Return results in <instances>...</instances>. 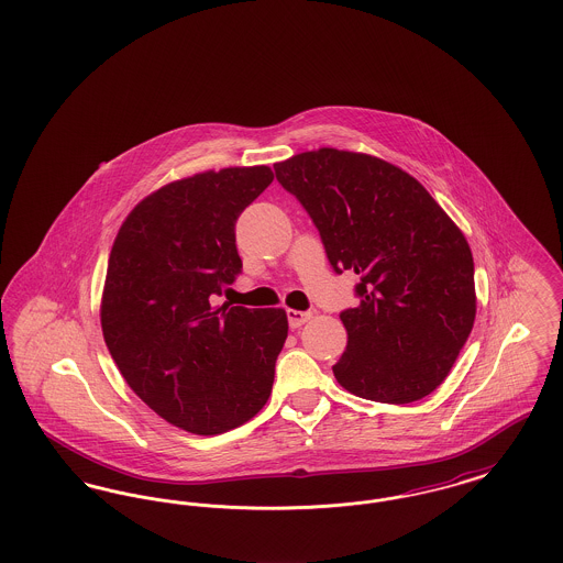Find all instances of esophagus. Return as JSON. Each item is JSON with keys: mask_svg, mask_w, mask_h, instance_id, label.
<instances>
[{"mask_svg": "<svg viewBox=\"0 0 563 563\" xmlns=\"http://www.w3.org/2000/svg\"><path fill=\"white\" fill-rule=\"evenodd\" d=\"M287 319H289L291 329H297V327H301V324H306V322L312 319V312H301V310H287Z\"/></svg>", "mask_w": 563, "mask_h": 563, "instance_id": "obj_1", "label": "esophagus"}]
</instances>
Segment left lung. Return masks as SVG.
I'll use <instances>...</instances> for the list:
<instances>
[{
	"instance_id": "left-lung-1",
	"label": "left lung",
	"mask_w": 563,
	"mask_h": 563,
	"mask_svg": "<svg viewBox=\"0 0 563 563\" xmlns=\"http://www.w3.org/2000/svg\"><path fill=\"white\" fill-rule=\"evenodd\" d=\"M321 232L338 274L361 283L340 314L349 344L333 365L342 388L405 405L454 367L475 314V264L462 230L427 188L390 162L321 147L274 164Z\"/></svg>"
}]
</instances>
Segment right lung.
I'll return each mask as SVG.
<instances>
[{"mask_svg": "<svg viewBox=\"0 0 563 563\" xmlns=\"http://www.w3.org/2000/svg\"><path fill=\"white\" fill-rule=\"evenodd\" d=\"M272 168L230 166L170 181L120 225L101 295L109 354L134 395L194 434H221L268 402L289 321L283 308L213 306L241 272L239 214Z\"/></svg>", "mask_w": 563, "mask_h": 563, "instance_id": "add662e5", "label": "right lung"}]
</instances>
